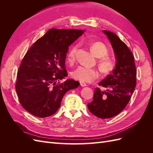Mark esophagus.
<instances>
[{
    "label": "esophagus",
    "mask_w": 153,
    "mask_h": 153,
    "mask_svg": "<svg viewBox=\"0 0 153 153\" xmlns=\"http://www.w3.org/2000/svg\"><path fill=\"white\" fill-rule=\"evenodd\" d=\"M80 85L82 86V87H85V86H87V84H85V83H83V82H80Z\"/></svg>",
    "instance_id": "1"
}]
</instances>
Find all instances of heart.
<instances>
[{
    "label": "heart",
    "mask_w": 153,
    "mask_h": 153,
    "mask_svg": "<svg viewBox=\"0 0 153 153\" xmlns=\"http://www.w3.org/2000/svg\"><path fill=\"white\" fill-rule=\"evenodd\" d=\"M78 48V45H73L69 51L67 55V61L69 64H73L76 61V53ZM90 48L92 52L97 58L98 66L101 72L103 75H107L112 73L116 68V62L112 58L108 56L110 50L105 43L96 41L92 43ZM71 76L75 80L83 83H91L97 80L100 76V73L95 69L89 68L85 66H78L71 73Z\"/></svg>",
    "instance_id": "obj_1"
}]
</instances>
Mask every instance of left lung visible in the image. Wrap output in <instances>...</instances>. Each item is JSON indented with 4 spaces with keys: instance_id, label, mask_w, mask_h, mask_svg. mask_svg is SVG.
<instances>
[{
    "instance_id": "1",
    "label": "left lung",
    "mask_w": 153,
    "mask_h": 153,
    "mask_svg": "<svg viewBox=\"0 0 153 153\" xmlns=\"http://www.w3.org/2000/svg\"><path fill=\"white\" fill-rule=\"evenodd\" d=\"M113 47L116 57V68L100 82L101 91L96 87L93 100L87 105L90 112L101 119L115 116L125 108L136 86L137 70L134 56L127 45L114 32L103 30Z\"/></svg>"
}]
</instances>
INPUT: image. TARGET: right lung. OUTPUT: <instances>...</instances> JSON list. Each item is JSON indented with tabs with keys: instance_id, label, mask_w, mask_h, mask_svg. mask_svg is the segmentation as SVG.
Masks as SVG:
<instances>
[{
	"instance_id": "right-lung-1",
	"label": "right lung",
	"mask_w": 153,
	"mask_h": 153,
	"mask_svg": "<svg viewBox=\"0 0 153 153\" xmlns=\"http://www.w3.org/2000/svg\"><path fill=\"white\" fill-rule=\"evenodd\" d=\"M84 33L82 30L51 29L27 51L18 68L15 85L23 108L38 117L52 115L64 95L79 82L68 79L65 66L69 46Z\"/></svg>"
}]
</instances>
